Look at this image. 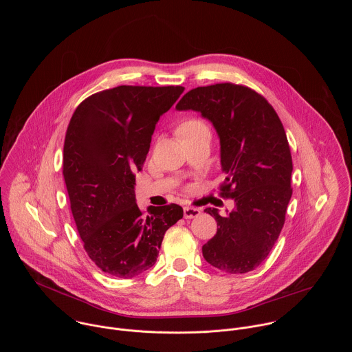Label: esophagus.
<instances>
[{
  "label": "esophagus",
  "instance_id": "esophagus-1",
  "mask_svg": "<svg viewBox=\"0 0 352 352\" xmlns=\"http://www.w3.org/2000/svg\"><path fill=\"white\" fill-rule=\"evenodd\" d=\"M201 215V210L195 208V207H184V218L186 219H191Z\"/></svg>",
  "mask_w": 352,
  "mask_h": 352
}]
</instances>
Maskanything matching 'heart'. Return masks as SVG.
<instances>
[{"instance_id": "1", "label": "heart", "mask_w": 352, "mask_h": 352, "mask_svg": "<svg viewBox=\"0 0 352 352\" xmlns=\"http://www.w3.org/2000/svg\"><path fill=\"white\" fill-rule=\"evenodd\" d=\"M195 130H207V129H206V126L201 123V120L190 119V120L183 122V123L179 126L177 133H179V135H184V134L191 133V131H195Z\"/></svg>"}]
</instances>
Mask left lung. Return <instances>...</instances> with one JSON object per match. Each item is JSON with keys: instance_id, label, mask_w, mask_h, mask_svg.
<instances>
[{"instance_id": "1", "label": "left lung", "mask_w": 352, "mask_h": 352, "mask_svg": "<svg viewBox=\"0 0 352 352\" xmlns=\"http://www.w3.org/2000/svg\"><path fill=\"white\" fill-rule=\"evenodd\" d=\"M176 108L198 111L215 127L226 173L221 197L234 199L226 215L204 210L218 229L201 247L203 257L228 274L250 272L276 243L293 194V160L283 124L260 94L232 82L191 89Z\"/></svg>"}]
</instances>
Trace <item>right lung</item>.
<instances>
[{
	"label": "right lung",
	"instance_id": "1",
	"mask_svg": "<svg viewBox=\"0 0 352 352\" xmlns=\"http://www.w3.org/2000/svg\"><path fill=\"white\" fill-rule=\"evenodd\" d=\"M183 87L120 85L82 101L67 126L63 179L85 252L102 272L130 279L154 265L165 232L183 218L170 203H135V172L142 169L151 135Z\"/></svg>",
	"mask_w": 352,
	"mask_h": 352
}]
</instances>
